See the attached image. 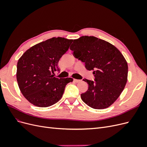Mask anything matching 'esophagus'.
Instances as JSON below:
<instances>
[{
    "label": "esophagus",
    "instance_id": "obj_1",
    "mask_svg": "<svg viewBox=\"0 0 147 147\" xmlns=\"http://www.w3.org/2000/svg\"><path fill=\"white\" fill-rule=\"evenodd\" d=\"M74 81L76 82V83H78L80 81V80H79V79H74Z\"/></svg>",
    "mask_w": 147,
    "mask_h": 147
}]
</instances>
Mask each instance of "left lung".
Segmentation results:
<instances>
[{"instance_id":"1","label":"left lung","mask_w":147,"mask_h":147,"mask_svg":"<svg viewBox=\"0 0 147 147\" xmlns=\"http://www.w3.org/2000/svg\"><path fill=\"white\" fill-rule=\"evenodd\" d=\"M70 49L76 58L93 71L95 81L83 79L88 84L81 94L82 101L95 109L112 105L125 88L128 65L120 51L112 44L93 36H82L74 40Z\"/></svg>"}]
</instances>
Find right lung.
Segmentation results:
<instances>
[{
	"label": "right lung",
	"instance_id": "1",
	"mask_svg": "<svg viewBox=\"0 0 147 147\" xmlns=\"http://www.w3.org/2000/svg\"><path fill=\"white\" fill-rule=\"evenodd\" d=\"M73 40L53 37L27 50L18 59L17 80L23 96L30 103L46 107L62 97L65 86L72 78L54 77L59 71L60 58L69 49Z\"/></svg>",
	"mask_w": 147,
	"mask_h": 147
}]
</instances>
